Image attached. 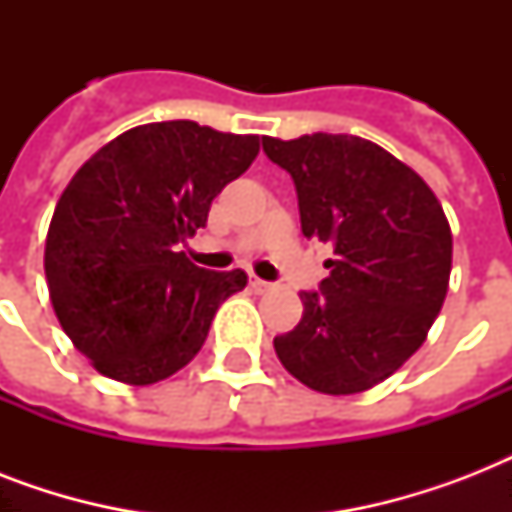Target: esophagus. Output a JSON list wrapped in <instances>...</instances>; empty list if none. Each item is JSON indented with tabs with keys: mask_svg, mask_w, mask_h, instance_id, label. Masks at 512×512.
<instances>
[{
	"mask_svg": "<svg viewBox=\"0 0 512 512\" xmlns=\"http://www.w3.org/2000/svg\"><path fill=\"white\" fill-rule=\"evenodd\" d=\"M249 287L255 289V292H268L271 289V281L257 279V276H249Z\"/></svg>",
	"mask_w": 512,
	"mask_h": 512,
	"instance_id": "obj_1",
	"label": "esophagus"
}]
</instances>
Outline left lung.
<instances>
[{"label":"left lung","instance_id":"1","mask_svg":"<svg viewBox=\"0 0 512 512\" xmlns=\"http://www.w3.org/2000/svg\"><path fill=\"white\" fill-rule=\"evenodd\" d=\"M295 180L303 233L335 252L303 319L273 340L292 377L329 396L388 380L433 327L452 273V231L436 193L372 140L313 132L263 138Z\"/></svg>","mask_w":512,"mask_h":512}]
</instances>
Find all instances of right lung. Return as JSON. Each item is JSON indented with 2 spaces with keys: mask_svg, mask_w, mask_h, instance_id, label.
<instances>
[{
  "mask_svg": "<svg viewBox=\"0 0 512 512\" xmlns=\"http://www.w3.org/2000/svg\"><path fill=\"white\" fill-rule=\"evenodd\" d=\"M257 151V135L154 122L71 177L47 231L44 276L60 327L100 374L167 380L199 353L225 297L247 287L244 271L199 268L180 244Z\"/></svg>",
  "mask_w": 512,
  "mask_h": 512,
  "instance_id": "right-lung-1",
  "label": "right lung"
}]
</instances>
